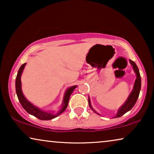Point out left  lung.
<instances>
[{
    "label": "left lung",
    "mask_w": 154,
    "mask_h": 154,
    "mask_svg": "<svg viewBox=\"0 0 154 154\" xmlns=\"http://www.w3.org/2000/svg\"><path fill=\"white\" fill-rule=\"evenodd\" d=\"M130 64H132V67H133L134 72H135V73H136L137 79H136L135 83H134V85L133 90H132L131 94H130V96L128 97V100L125 102V104H124L123 106L120 108V109L117 113V115L116 116L115 118L121 117L123 114H125L126 112H128V111H130V109H131L132 107L134 106V105L135 104L137 100V99L139 97V94H140V89H141V76L140 74V71H139V69H138L137 66L136 64L133 62V61L130 60ZM88 102H89V106L90 107V109H91L92 110L94 111V112H95L96 113L99 114V113H97L96 111L94 110V109L91 106L90 98H88Z\"/></svg>",
    "instance_id": "obj_1"
}]
</instances>
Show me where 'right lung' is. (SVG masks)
<instances>
[{"label":"right lung","mask_w":154,"mask_h":154,"mask_svg":"<svg viewBox=\"0 0 154 154\" xmlns=\"http://www.w3.org/2000/svg\"><path fill=\"white\" fill-rule=\"evenodd\" d=\"M25 65H26V63L23 64L22 66H20V68L18 71L17 75L16 81H15L16 93H17V95L18 100L20 101L21 105H22L23 108H24L29 113L34 116L35 117H36L37 119H38L40 120L48 121V120H51L52 119L56 118L57 116H58L61 114L63 111L66 110V107L68 106L69 100V98H70L71 94L73 91V90H74L77 86L75 85L72 86V87L69 88V89L66 90V93H65V95L64 97L63 104L62 107H61V109L59 110L57 113H56V114H51V113H47L45 112V111H41V109H38L37 107H35V106H33L32 104H31V103L24 97V96L23 95V93L22 92V87H21V75H22V73L23 71V69L24 68Z\"/></svg>","instance_id":"add662e5"}]
</instances>
